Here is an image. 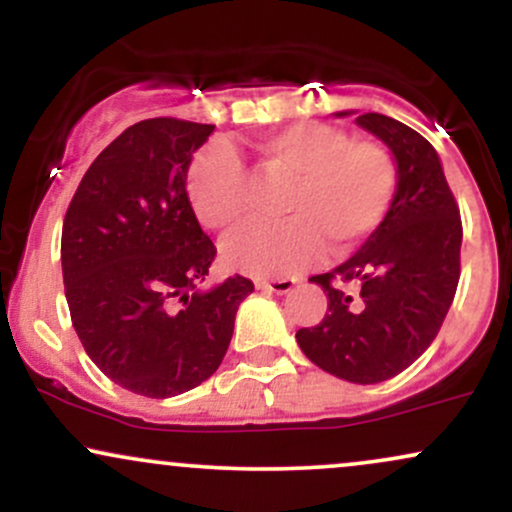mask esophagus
<instances>
[{
	"mask_svg": "<svg viewBox=\"0 0 512 512\" xmlns=\"http://www.w3.org/2000/svg\"><path fill=\"white\" fill-rule=\"evenodd\" d=\"M296 281L293 279H257L255 286L260 291H269V293H289L293 289Z\"/></svg>",
	"mask_w": 512,
	"mask_h": 512,
	"instance_id": "1",
	"label": "esophagus"
}]
</instances>
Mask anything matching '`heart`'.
Returning <instances> with one entry per match:
<instances>
[{
    "label": "heart",
    "mask_w": 512,
    "mask_h": 512,
    "mask_svg": "<svg viewBox=\"0 0 512 512\" xmlns=\"http://www.w3.org/2000/svg\"><path fill=\"white\" fill-rule=\"evenodd\" d=\"M262 178L291 182L276 226H257L223 245L233 269L257 276L296 274L317 262L330 243L334 255L354 250L390 211L397 190L392 151L375 139H351L325 122H301L255 142ZM190 207L204 228L236 233L252 219V178L228 146L202 154L187 175Z\"/></svg>",
    "instance_id": "heart-1"
}]
</instances>
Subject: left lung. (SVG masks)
Masks as SVG:
<instances>
[{
	"label": "left lung",
	"instance_id": "8db88e82",
	"mask_svg": "<svg viewBox=\"0 0 512 512\" xmlns=\"http://www.w3.org/2000/svg\"><path fill=\"white\" fill-rule=\"evenodd\" d=\"M356 125L395 154V199L354 257L310 276L327 293V313L296 339L315 366L370 385L409 368L440 332L460 281L462 221L436 149L416 129L380 113Z\"/></svg>",
	"mask_w": 512,
	"mask_h": 512
}]
</instances>
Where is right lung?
Returning a JSON list of instances; mask_svg holds the SVG:
<instances>
[{
    "label": "right lung",
    "instance_id": "1",
    "mask_svg": "<svg viewBox=\"0 0 512 512\" xmlns=\"http://www.w3.org/2000/svg\"><path fill=\"white\" fill-rule=\"evenodd\" d=\"M214 125L151 117L98 154L62 226L72 325L91 361L137 395H182L216 373L255 284L202 291L216 245L187 199V168Z\"/></svg>",
    "mask_w": 512,
    "mask_h": 512
}]
</instances>
